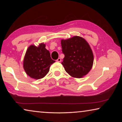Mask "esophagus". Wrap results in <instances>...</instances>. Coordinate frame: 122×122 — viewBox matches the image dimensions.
<instances>
[{"label":"esophagus","mask_w":122,"mask_h":122,"mask_svg":"<svg viewBox=\"0 0 122 122\" xmlns=\"http://www.w3.org/2000/svg\"><path fill=\"white\" fill-rule=\"evenodd\" d=\"M56 61L59 62H60L61 61V59L60 58H58L56 60Z\"/></svg>","instance_id":"34e87169"}]
</instances>
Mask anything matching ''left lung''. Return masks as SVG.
<instances>
[{
  "label": "left lung",
  "instance_id": "8db88e82",
  "mask_svg": "<svg viewBox=\"0 0 122 122\" xmlns=\"http://www.w3.org/2000/svg\"><path fill=\"white\" fill-rule=\"evenodd\" d=\"M65 57L62 62L65 71L70 75L81 78L92 69L94 56L88 42L80 36H75L61 41Z\"/></svg>",
  "mask_w": 122,
  "mask_h": 122
}]
</instances>
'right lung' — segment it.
<instances>
[{"instance_id":"obj_1","label":"right lung","mask_w":122,"mask_h":122,"mask_svg":"<svg viewBox=\"0 0 122 122\" xmlns=\"http://www.w3.org/2000/svg\"><path fill=\"white\" fill-rule=\"evenodd\" d=\"M44 44L38 47L31 45L26 51L24 60V68L26 74L34 79H40L48 73L51 65L55 62Z\"/></svg>"}]
</instances>
